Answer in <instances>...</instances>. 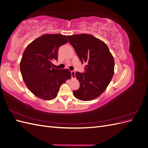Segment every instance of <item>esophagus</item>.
Masks as SVG:
<instances>
[{"label":"esophagus","mask_w":148,"mask_h":148,"mask_svg":"<svg viewBox=\"0 0 148 148\" xmlns=\"http://www.w3.org/2000/svg\"><path fill=\"white\" fill-rule=\"evenodd\" d=\"M71 78H74L75 77V72L74 71H71Z\"/></svg>","instance_id":"esophagus-1"}]
</instances>
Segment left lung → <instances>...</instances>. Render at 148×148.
<instances>
[{
	"label": "left lung",
	"instance_id": "8db88e82",
	"mask_svg": "<svg viewBox=\"0 0 148 148\" xmlns=\"http://www.w3.org/2000/svg\"><path fill=\"white\" fill-rule=\"evenodd\" d=\"M82 62H87L84 73L77 72L80 83L73 92L78 99L87 101L99 97L110 83L114 73V59L105 42L92 35L67 36Z\"/></svg>",
	"mask_w": 148,
	"mask_h": 148
}]
</instances>
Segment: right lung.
Instances as JSON below:
<instances>
[{
    "instance_id": "1",
    "label": "right lung",
    "mask_w": 148,
    "mask_h": 148,
    "mask_svg": "<svg viewBox=\"0 0 148 148\" xmlns=\"http://www.w3.org/2000/svg\"><path fill=\"white\" fill-rule=\"evenodd\" d=\"M68 42L65 35L46 34L25 49L20 64L21 73L29 90L40 99H55L62 84L71 77L69 70L52 67V60H57L58 49Z\"/></svg>"
}]
</instances>
